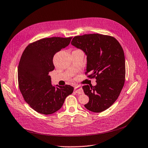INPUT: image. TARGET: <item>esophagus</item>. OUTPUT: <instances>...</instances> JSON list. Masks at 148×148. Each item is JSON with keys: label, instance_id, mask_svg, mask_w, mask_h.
<instances>
[{"label": "esophagus", "instance_id": "34e87169", "mask_svg": "<svg viewBox=\"0 0 148 148\" xmlns=\"http://www.w3.org/2000/svg\"><path fill=\"white\" fill-rule=\"evenodd\" d=\"M75 92L79 94H81L84 93V90L82 88L81 86H75Z\"/></svg>", "mask_w": 148, "mask_h": 148}]
</instances>
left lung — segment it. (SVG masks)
<instances>
[{"label": "left lung", "mask_w": 148, "mask_h": 148, "mask_svg": "<svg viewBox=\"0 0 148 148\" xmlns=\"http://www.w3.org/2000/svg\"><path fill=\"white\" fill-rule=\"evenodd\" d=\"M71 44L85 53L86 73L97 79L95 86L82 87L89 99L85 107L94 112L107 110L117 100L124 84L126 66L121 45L114 37L99 34L76 36Z\"/></svg>", "instance_id": "8db88e82"}]
</instances>
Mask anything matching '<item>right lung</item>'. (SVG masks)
<instances>
[{"instance_id":"obj_1","label":"right lung","mask_w":148,"mask_h":148,"mask_svg":"<svg viewBox=\"0 0 148 148\" xmlns=\"http://www.w3.org/2000/svg\"><path fill=\"white\" fill-rule=\"evenodd\" d=\"M71 39L43 38L29 44L22 54L18 68L20 91L28 105L42 114L58 111L73 91L71 85H53L49 75L54 69V54L67 46Z\"/></svg>"}]
</instances>
